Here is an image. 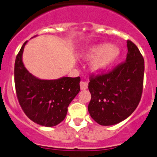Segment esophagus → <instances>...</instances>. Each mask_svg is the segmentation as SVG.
<instances>
[{"instance_id":"obj_1","label":"esophagus","mask_w":157,"mask_h":157,"mask_svg":"<svg viewBox=\"0 0 157 157\" xmlns=\"http://www.w3.org/2000/svg\"><path fill=\"white\" fill-rule=\"evenodd\" d=\"M80 89L81 90H86L88 87V83L87 82H83V81H81L80 83Z\"/></svg>"}]
</instances>
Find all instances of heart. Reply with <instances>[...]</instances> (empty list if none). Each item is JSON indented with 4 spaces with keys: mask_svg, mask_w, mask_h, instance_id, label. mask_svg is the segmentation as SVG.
Segmentation results:
<instances>
[{
    "mask_svg": "<svg viewBox=\"0 0 157 157\" xmlns=\"http://www.w3.org/2000/svg\"><path fill=\"white\" fill-rule=\"evenodd\" d=\"M119 52L116 48L108 45H100L90 49L83 55L86 59L93 58L91 63V67L95 71H102L116 60Z\"/></svg>",
    "mask_w": 157,
    "mask_h": 157,
    "instance_id": "obj_1",
    "label": "heart"
}]
</instances>
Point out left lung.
Listing matches in <instances>:
<instances>
[{"label": "left lung", "mask_w": 157, "mask_h": 157, "mask_svg": "<svg viewBox=\"0 0 157 157\" xmlns=\"http://www.w3.org/2000/svg\"><path fill=\"white\" fill-rule=\"evenodd\" d=\"M127 46L125 61L111 71L90 74L88 111L101 125H112L126 119L141 99L144 60L134 42L128 40Z\"/></svg>", "instance_id": "8db88e82"}]
</instances>
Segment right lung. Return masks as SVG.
<instances>
[{
  "instance_id": "add662e5",
  "label": "right lung",
  "mask_w": 157,
  "mask_h": 157,
  "mask_svg": "<svg viewBox=\"0 0 157 157\" xmlns=\"http://www.w3.org/2000/svg\"><path fill=\"white\" fill-rule=\"evenodd\" d=\"M23 43L14 64V83L18 102L26 116L35 123L52 127L64 119L71 101L80 91V77L40 80L32 75L22 61Z\"/></svg>"
}]
</instances>
